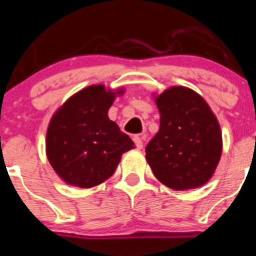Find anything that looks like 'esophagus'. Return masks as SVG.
Masks as SVG:
<instances>
[{
	"mask_svg": "<svg viewBox=\"0 0 256 256\" xmlns=\"http://www.w3.org/2000/svg\"><path fill=\"white\" fill-rule=\"evenodd\" d=\"M142 138H144L142 136H138V135L134 136V142H135V144H136V148H138V150H141V148H142V146H144Z\"/></svg>",
	"mask_w": 256,
	"mask_h": 256,
	"instance_id": "obj_1",
	"label": "esophagus"
}]
</instances>
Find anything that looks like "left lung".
Segmentation results:
<instances>
[{
  "label": "left lung",
  "mask_w": 256,
  "mask_h": 256,
  "mask_svg": "<svg viewBox=\"0 0 256 256\" xmlns=\"http://www.w3.org/2000/svg\"><path fill=\"white\" fill-rule=\"evenodd\" d=\"M160 130L146 146L154 177L176 190L206 184L222 154V132L206 100L186 86H171L154 98Z\"/></svg>",
  "instance_id": "obj_1"
}]
</instances>
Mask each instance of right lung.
I'll return each mask as SVG.
<instances>
[{
  "label": "right lung",
  "instance_id": "add662e5",
  "mask_svg": "<svg viewBox=\"0 0 256 256\" xmlns=\"http://www.w3.org/2000/svg\"><path fill=\"white\" fill-rule=\"evenodd\" d=\"M90 85L69 98L52 118L46 152L49 164L66 183L90 188L112 177L132 140L108 116L116 95Z\"/></svg>",
  "mask_w": 256,
  "mask_h": 256
}]
</instances>
